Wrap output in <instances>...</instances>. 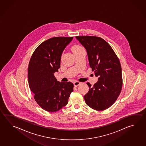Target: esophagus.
Wrapping results in <instances>:
<instances>
[{
    "instance_id": "esophagus-1",
    "label": "esophagus",
    "mask_w": 146,
    "mask_h": 146,
    "mask_svg": "<svg viewBox=\"0 0 146 146\" xmlns=\"http://www.w3.org/2000/svg\"><path fill=\"white\" fill-rule=\"evenodd\" d=\"M74 85L75 86H79V85L81 84V82H80L79 81H75L74 83Z\"/></svg>"
}]
</instances>
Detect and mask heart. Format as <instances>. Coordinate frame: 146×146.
I'll return each instance as SVG.
<instances>
[{
    "label": "heart",
    "mask_w": 146,
    "mask_h": 146,
    "mask_svg": "<svg viewBox=\"0 0 146 146\" xmlns=\"http://www.w3.org/2000/svg\"><path fill=\"white\" fill-rule=\"evenodd\" d=\"M82 49H84V48L79 45H74L72 47V51L74 53H76Z\"/></svg>",
    "instance_id": "1"
}]
</instances>
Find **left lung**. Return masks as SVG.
Wrapping results in <instances>:
<instances>
[{
	"instance_id": "obj_1",
	"label": "left lung",
	"mask_w": 146,
	"mask_h": 146,
	"mask_svg": "<svg viewBox=\"0 0 146 146\" xmlns=\"http://www.w3.org/2000/svg\"><path fill=\"white\" fill-rule=\"evenodd\" d=\"M85 47L90 68L98 77L92 86L87 83L89 91L84 96L85 103L96 111L108 109L116 101L122 89L121 67L119 58L109 43L101 37L78 36Z\"/></svg>"
}]
</instances>
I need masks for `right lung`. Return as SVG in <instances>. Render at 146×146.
Returning <instances> with one entry per match:
<instances>
[{"label":"right lung","mask_w":146,"mask_h":146,"mask_svg":"<svg viewBox=\"0 0 146 146\" xmlns=\"http://www.w3.org/2000/svg\"><path fill=\"white\" fill-rule=\"evenodd\" d=\"M73 37H54L41 43L32 54L28 66V82L41 108L54 112L66 106L74 87L60 82L54 74L60 68L61 55Z\"/></svg>","instance_id":"add662e5"}]
</instances>
